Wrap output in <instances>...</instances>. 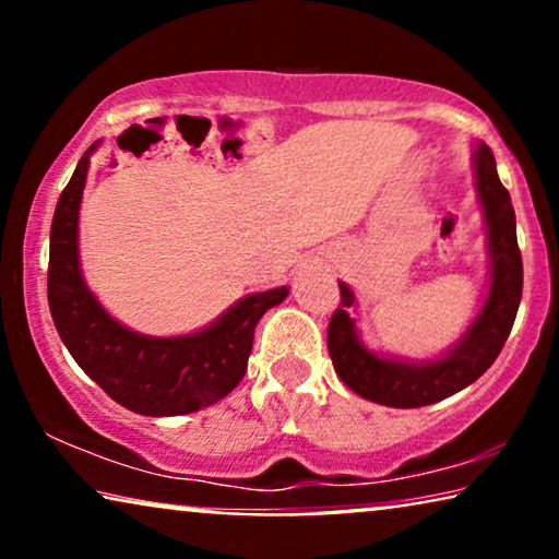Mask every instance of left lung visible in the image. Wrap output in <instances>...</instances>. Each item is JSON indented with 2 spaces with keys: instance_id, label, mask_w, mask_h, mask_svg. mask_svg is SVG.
<instances>
[{
  "instance_id": "obj_1",
  "label": "left lung",
  "mask_w": 559,
  "mask_h": 559,
  "mask_svg": "<svg viewBox=\"0 0 559 559\" xmlns=\"http://www.w3.org/2000/svg\"><path fill=\"white\" fill-rule=\"evenodd\" d=\"M476 190L484 205L488 228V257H491V285L480 312L463 338L435 361H404V358L377 356L358 341L356 320L348 316L356 297L341 282V305L328 325V354L343 384L364 400L386 407H425L448 400L473 384L501 354L519 302H522V251L516 243V216L509 190L501 186L496 159L488 144L480 142L473 152Z\"/></svg>"
}]
</instances>
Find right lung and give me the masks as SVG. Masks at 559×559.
I'll return each instance as SVG.
<instances>
[{
    "label": "right lung",
    "instance_id": "1",
    "mask_svg": "<svg viewBox=\"0 0 559 559\" xmlns=\"http://www.w3.org/2000/svg\"><path fill=\"white\" fill-rule=\"evenodd\" d=\"M94 150L91 144L75 165L50 226L48 305L60 341L114 402L136 415L173 417L216 404L247 373L259 318L289 289L243 297L213 325L173 338L134 333L114 320L91 295L79 264V211Z\"/></svg>",
    "mask_w": 559,
    "mask_h": 559
}]
</instances>
